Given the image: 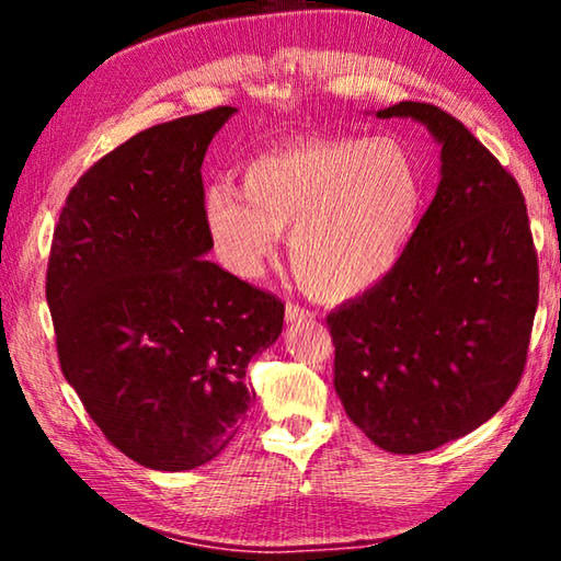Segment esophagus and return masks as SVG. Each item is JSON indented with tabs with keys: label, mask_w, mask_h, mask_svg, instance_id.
I'll return each mask as SVG.
<instances>
[{
	"label": "esophagus",
	"mask_w": 561,
	"mask_h": 561,
	"mask_svg": "<svg viewBox=\"0 0 561 561\" xmlns=\"http://www.w3.org/2000/svg\"><path fill=\"white\" fill-rule=\"evenodd\" d=\"M284 319H287V324H301V321H314L317 314L314 311L299 307V304H287V309H284Z\"/></svg>",
	"instance_id": "34e87169"
}]
</instances>
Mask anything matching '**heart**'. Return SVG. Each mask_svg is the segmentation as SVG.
Masks as SVG:
<instances>
[{"label":"heart","mask_w":561,"mask_h":561,"mask_svg":"<svg viewBox=\"0 0 561 561\" xmlns=\"http://www.w3.org/2000/svg\"><path fill=\"white\" fill-rule=\"evenodd\" d=\"M203 225L217 260L260 277L287 233L304 287L341 301L376 287L401 262L423 210V175L396 138H309L247 160L240 190L213 183Z\"/></svg>","instance_id":"obj_1"}]
</instances>
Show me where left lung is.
Segmentation results:
<instances>
[{"instance_id": "8db88e82", "label": "left lung", "mask_w": 561, "mask_h": 561, "mask_svg": "<svg viewBox=\"0 0 561 561\" xmlns=\"http://www.w3.org/2000/svg\"><path fill=\"white\" fill-rule=\"evenodd\" d=\"M376 116L428 128L440 183L396 270L327 324L346 415L378 448L415 455L480 428L517 388L537 254L517 180L458 118L413 101Z\"/></svg>"}]
</instances>
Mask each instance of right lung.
Segmentation results:
<instances>
[{
	"mask_svg": "<svg viewBox=\"0 0 561 561\" xmlns=\"http://www.w3.org/2000/svg\"><path fill=\"white\" fill-rule=\"evenodd\" d=\"M237 108L133 136L81 175L54 230L46 301L66 381L150 470L217 458L252 403L247 364L284 304L205 260L203 160Z\"/></svg>",
	"mask_w": 561,
	"mask_h": 561,
	"instance_id": "1",
	"label": "right lung"
}]
</instances>
